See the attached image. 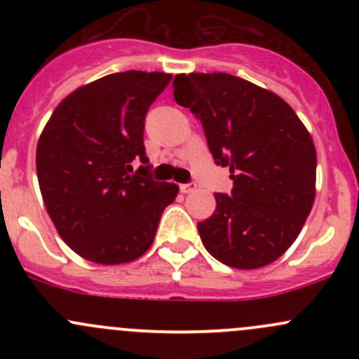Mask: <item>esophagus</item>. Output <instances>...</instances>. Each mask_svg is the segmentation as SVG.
<instances>
[{
    "label": "esophagus",
    "mask_w": 359,
    "mask_h": 359,
    "mask_svg": "<svg viewBox=\"0 0 359 359\" xmlns=\"http://www.w3.org/2000/svg\"><path fill=\"white\" fill-rule=\"evenodd\" d=\"M196 189V182H187V184H180V191L182 193H193V191Z\"/></svg>",
    "instance_id": "esophagus-1"
}]
</instances>
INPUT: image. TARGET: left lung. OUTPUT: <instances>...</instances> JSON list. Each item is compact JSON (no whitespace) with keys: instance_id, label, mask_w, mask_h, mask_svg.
Here are the masks:
<instances>
[{"instance_id":"obj_1","label":"left lung","mask_w":359,"mask_h":359,"mask_svg":"<svg viewBox=\"0 0 359 359\" xmlns=\"http://www.w3.org/2000/svg\"><path fill=\"white\" fill-rule=\"evenodd\" d=\"M173 99L203 125L208 149L227 166L231 194H215L198 222L205 248L222 264L257 269L299 236L316 194V149L295 111L276 93L227 72L173 79Z\"/></svg>"}]
</instances>
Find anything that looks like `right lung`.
I'll return each instance as SVG.
<instances>
[{
  "instance_id": "right-lung-1",
  "label": "right lung",
  "mask_w": 359,
  "mask_h": 359,
  "mask_svg": "<svg viewBox=\"0 0 359 359\" xmlns=\"http://www.w3.org/2000/svg\"><path fill=\"white\" fill-rule=\"evenodd\" d=\"M170 79L144 71L104 76L67 95L39 137L46 212L83 259L106 266L139 259L179 193L177 184L153 180L144 147L147 109Z\"/></svg>"
}]
</instances>
